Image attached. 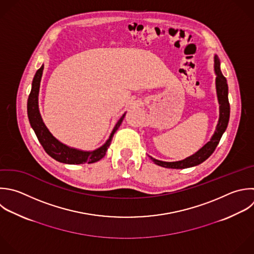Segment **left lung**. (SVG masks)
<instances>
[{
	"label": "left lung",
	"instance_id": "1",
	"mask_svg": "<svg viewBox=\"0 0 254 254\" xmlns=\"http://www.w3.org/2000/svg\"><path fill=\"white\" fill-rule=\"evenodd\" d=\"M214 73L216 75L215 77V89H216V96L217 101L219 104V117L217 121V125L215 127V131L212 134L211 138L208 142H206L198 151H196L194 154L190 155V157H187L184 160L176 161V162H165L157 160L153 157H150L151 160L158 166L169 168V169H186L197 166L204 162L215 150L217 144L219 143V140L226 130L228 120H229V102H228V86L226 78L222 75L220 70V63L218 60V57L214 56Z\"/></svg>",
	"mask_w": 254,
	"mask_h": 254
}]
</instances>
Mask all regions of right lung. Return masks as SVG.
Segmentation results:
<instances>
[{
  "label": "right lung",
  "mask_w": 254,
  "mask_h": 254,
  "mask_svg": "<svg viewBox=\"0 0 254 254\" xmlns=\"http://www.w3.org/2000/svg\"><path fill=\"white\" fill-rule=\"evenodd\" d=\"M43 71H44V64L41 66V68L36 72L35 77L33 79L32 83V90L29 95L28 99V117L30 124L35 131L41 145L44 147L45 151L55 160L61 163L64 164H69V165H77V164H92L95 163L99 160H101L110 144L113 138L114 133L118 130L120 127L126 112L121 116V118L118 120L116 123L114 129L112 130L109 138L107 141L99 148L92 150V151H83L79 150L73 147H69L61 141H59L48 129L46 126L41 112L39 108V93H40V86H41V80L43 76Z\"/></svg>",
  "instance_id": "1"
}]
</instances>
